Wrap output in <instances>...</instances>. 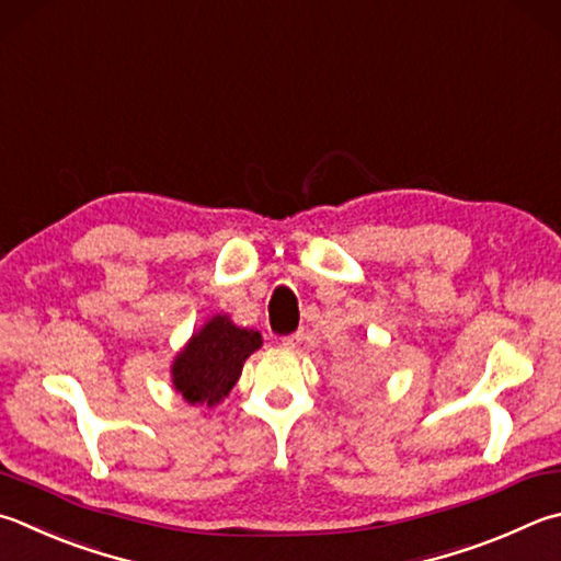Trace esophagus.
<instances>
[{
    "label": "esophagus",
    "mask_w": 561,
    "mask_h": 561,
    "mask_svg": "<svg viewBox=\"0 0 561 561\" xmlns=\"http://www.w3.org/2000/svg\"><path fill=\"white\" fill-rule=\"evenodd\" d=\"M301 341H304V331H297V333L284 335V339H282V345H284V348H289V351H297L299 345H301Z\"/></svg>",
    "instance_id": "esophagus-1"
}]
</instances>
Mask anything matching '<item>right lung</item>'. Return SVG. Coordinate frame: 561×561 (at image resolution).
Wrapping results in <instances>:
<instances>
[{
	"mask_svg": "<svg viewBox=\"0 0 561 561\" xmlns=\"http://www.w3.org/2000/svg\"><path fill=\"white\" fill-rule=\"evenodd\" d=\"M262 345L260 331L240 329L230 316L216 313L191 335L171 365L174 390L188 404L216 407L236 387L242 365Z\"/></svg>",
	"mask_w": 561,
	"mask_h": 561,
	"instance_id": "add662e5",
	"label": "right lung"
}]
</instances>
